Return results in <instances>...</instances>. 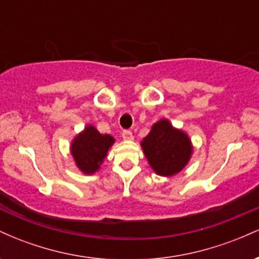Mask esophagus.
Listing matches in <instances>:
<instances>
[{
	"label": "esophagus",
	"mask_w": 259,
	"mask_h": 259,
	"mask_svg": "<svg viewBox=\"0 0 259 259\" xmlns=\"http://www.w3.org/2000/svg\"><path fill=\"white\" fill-rule=\"evenodd\" d=\"M121 138H123L124 140H133L134 135L130 130H124V132L121 133Z\"/></svg>",
	"instance_id": "34e87169"
}]
</instances>
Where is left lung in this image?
<instances>
[{
    "instance_id": "obj_1",
    "label": "left lung",
    "mask_w": 259,
    "mask_h": 259,
    "mask_svg": "<svg viewBox=\"0 0 259 259\" xmlns=\"http://www.w3.org/2000/svg\"><path fill=\"white\" fill-rule=\"evenodd\" d=\"M145 156L158 175L171 177L183 170L192 153L191 141L181 130L160 119L141 142Z\"/></svg>"
}]
</instances>
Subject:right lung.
<instances>
[{
    "label": "right lung",
    "instance_id": "right-lung-1",
    "mask_svg": "<svg viewBox=\"0 0 259 259\" xmlns=\"http://www.w3.org/2000/svg\"><path fill=\"white\" fill-rule=\"evenodd\" d=\"M113 144L114 139L111 135L100 134L96 127L88 125L73 140L70 150L80 170L85 174H94L99 170Z\"/></svg>",
    "mask_w": 259,
    "mask_h": 259
}]
</instances>
